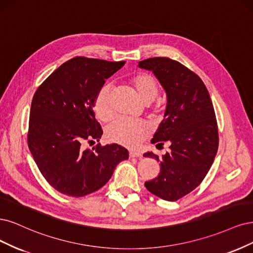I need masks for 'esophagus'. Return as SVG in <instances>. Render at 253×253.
Wrapping results in <instances>:
<instances>
[{
    "instance_id": "34e87169",
    "label": "esophagus",
    "mask_w": 253,
    "mask_h": 253,
    "mask_svg": "<svg viewBox=\"0 0 253 253\" xmlns=\"http://www.w3.org/2000/svg\"><path fill=\"white\" fill-rule=\"evenodd\" d=\"M129 157L130 158H140V157H142V153H141V151H138V150H130L129 151Z\"/></svg>"
}]
</instances>
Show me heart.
<instances>
[{"instance_id": "b5f03b06", "label": "heart", "mask_w": 253, "mask_h": 253, "mask_svg": "<svg viewBox=\"0 0 253 253\" xmlns=\"http://www.w3.org/2000/svg\"><path fill=\"white\" fill-rule=\"evenodd\" d=\"M131 84L144 104L151 103L158 94V84L148 75H136L132 78ZM111 92L112 86L105 84L95 95L93 109L101 121H108L113 115ZM148 134L149 126L143 121L117 119L105 129V136L108 141L130 148L136 147Z\"/></svg>"}]
</instances>
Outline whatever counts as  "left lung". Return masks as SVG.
Segmentation results:
<instances>
[{"instance_id":"obj_1","label":"left lung","mask_w":253,"mask_h":253,"mask_svg":"<svg viewBox=\"0 0 253 253\" xmlns=\"http://www.w3.org/2000/svg\"><path fill=\"white\" fill-rule=\"evenodd\" d=\"M138 67L152 71L165 90L164 119L151 140L170 143V152L159 158L153 152L144 157L161 164L158 177L145 183L157 197L173 202L202 183L212 165L218 147V132L212 102L199 76L169 58H150Z\"/></svg>"}]
</instances>
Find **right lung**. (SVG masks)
<instances>
[{"instance_id":"1","label":"right lung","mask_w":253,"mask_h":253,"mask_svg":"<svg viewBox=\"0 0 253 253\" xmlns=\"http://www.w3.org/2000/svg\"><path fill=\"white\" fill-rule=\"evenodd\" d=\"M125 61L73 58L54 70L31 102L28 147L41 171L55 190L84 197L107 183L128 150L121 145L100 144L103 130L94 118L93 103L105 80Z\"/></svg>"}]
</instances>
